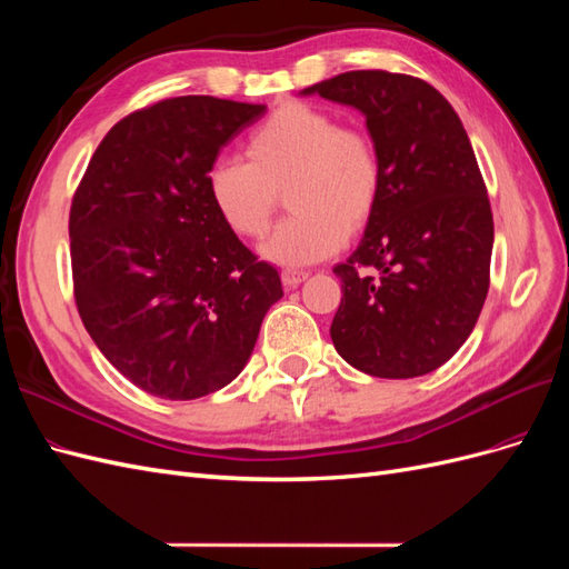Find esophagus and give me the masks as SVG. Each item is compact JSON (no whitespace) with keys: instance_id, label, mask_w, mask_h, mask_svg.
<instances>
[{"instance_id":"obj_1","label":"esophagus","mask_w":569,"mask_h":569,"mask_svg":"<svg viewBox=\"0 0 569 569\" xmlns=\"http://www.w3.org/2000/svg\"><path fill=\"white\" fill-rule=\"evenodd\" d=\"M303 280H308V272L306 270H282V284L287 289L299 287Z\"/></svg>"}]
</instances>
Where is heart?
<instances>
[{
    "label": "heart",
    "instance_id": "obj_1",
    "mask_svg": "<svg viewBox=\"0 0 569 569\" xmlns=\"http://www.w3.org/2000/svg\"><path fill=\"white\" fill-rule=\"evenodd\" d=\"M247 161L218 159L206 189L220 220L244 239H258L278 209L291 211L261 244L268 261L299 268L322 261L363 230L385 187L372 137L347 128L330 111L287 101L244 142Z\"/></svg>",
    "mask_w": 569,
    "mask_h": 569
}]
</instances>
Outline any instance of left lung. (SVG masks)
<instances>
[{"instance_id":"obj_1","label":"left lung","mask_w":569,"mask_h":569,"mask_svg":"<svg viewBox=\"0 0 569 569\" xmlns=\"http://www.w3.org/2000/svg\"><path fill=\"white\" fill-rule=\"evenodd\" d=\"M301 94L363 113L385 168L363 239L335 266L343 295L335 349L385 380L432 372L470 337L489 291L493 216L468 132L412 76L349 71Z\"/></svg>"}]
</instances>
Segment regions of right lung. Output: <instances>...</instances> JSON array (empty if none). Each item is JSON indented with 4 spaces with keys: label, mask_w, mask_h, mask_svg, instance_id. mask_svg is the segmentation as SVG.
Wrapping results in <instances>:
<instances>
[{
    "label": "right lung",
    "mask_w": 569,
    "mask_h": 569,
    "mask_svg": "<svg viewBox=\"0 0 569 569\" xmlns=\"http://www.w3.org/2000/svg\"><path fill=\"white\" fill-rule=\"evenodd\" d=\"M263 104L176 97L107 132L76 189L73 291L84 330L142 391L192 401L244 370L280 274L220 220L206 173Z\"/></svg>",
    "instance_id": "1"
}]
</instances>
